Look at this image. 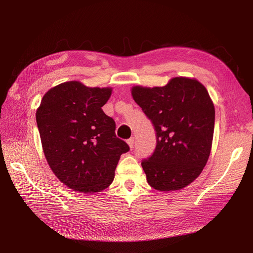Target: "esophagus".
<instances>
[{
  "label": "esophagus",
  "mask_w": 253,
  "mask_h": 253,
  "mask_svg": "<svg viewBox=\"0 0 253 253\" xmlns=\"http://www.w3.org/2000/svg\"><path fill=\"white\" fill-rule=\"evenodd\" d=\"M127 143H128V145H129L130 150L133 149V144H134V137H131V138H129V139L127 140Z\"/></svg>",
  "instance_id": "1"
}]
</instances>
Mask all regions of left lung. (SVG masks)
I'll return each instance as SVG.
<instances>
[{"mask_svg": "<svg viewBox=\"0 0 253 253\" xmlns=\"http://www.w3.org/2000/svg\"><path fill=\"white\" fill-rule=\"evenodd\" d=\"M131 94L151 119L156 150L141 162L152 188L161 192L188 187L201 174L211 152L214 104L195 78L175 77L162 87L133 86Z\"/></svg>", "mask_w": 253, "mask_h": 253, "instance_id": "left-lung-1", "label": "left lung"}]
</instances>
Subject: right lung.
<instances>
[{
	"label": "right lung",
	"instance_id": "1",
	"mask_svg": "<svg viewBox=\"0 0 253 253\" xmlns=\"http://www.w3.org/2000/svg\"><path fill=\"white\" fill-rule=\"evenodd\" d=\"M112 87H87L79 81L49 89L36 119L46 160L66 187L83 194L109 188L128 144L116 136V123L101 110Z\"/></svg>",
	"mask_w": 253,
	"mask_h": 253
}]
</instances>
